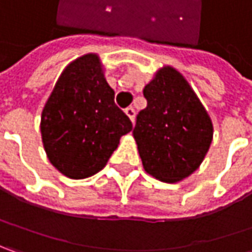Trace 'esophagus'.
I'll use <instances>...</instances> for the list:
<instances>
[{
	"instance_id": "34e87169",
	"label": "esophagus",
	"mask_w": 252,
	"mask_h": 252,
	"mask_svg": "<svg viewBox=\"0 0 252 252\" xmlns=\"http://www.w3.org/2000/svg\"><path fill=\"white\" fill-rule=\"evenodd\" d=\"M126 114L128 115V118H129L131 121H134V118H135V110H134L132 107H126Z\"/></svg>"
}]
</instances>
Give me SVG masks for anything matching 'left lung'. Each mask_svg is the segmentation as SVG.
<instances>
[{
    "label": "left lung",
    "instance_id": "1",
    "mask_svg": "<svg viewBox=\"0 0 252 252\" xmlns=\"http://www.w3.org/2000/svg\"><path fill=\"white\" fill-rule=\"evenodd\" d=\"M147 107L135 120L144 169L162 182H179L199 168L213 138L212 120L179 71L163 67L145 86Z\"/></svg>",
    "mask_w": 252,
    "mask_h": 252
}]
</instances>
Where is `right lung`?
Here are the masks:
<instances>
[{
  "instance_id": "add662e5",
  "label": "right lung",
  "mask_w": 252,
  "mask_h": 252,
  "mask_svg": "<svg viewBox=\"0 0 252 252\" xmlns=\"http://www.w3.org/2000/svg\"><path fill=\"white\" fill-rule=\"evenodd\" d=\"M131 129L132 123L115 105L114 90L95 55L79 58L63 70L40 120L50 163L71 179L103 169L120 138Z\"/></svg>"
}]
</instances>
